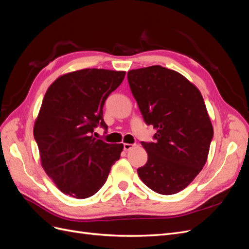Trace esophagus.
I'll return each mask as SVG.
<instances>
[{"label": "esophagus", "instance_id": "1", "mask_svg": "<svg viewBox=\"0 0 249 249\" xmlns=\"http://www.w3.org/2000/svg\"><path fill=\"white\" fill-rule=\"evenodd\" d=\"M135 146H136V144H132V143H124V150H130V149H132Z\"/></svg>", "mask_w": 249, "mask_h": 249}]
</instances>
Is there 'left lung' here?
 Wrapping results in <instances>:
<instances>
[{"label": "left lung", "instance_id": "1", "mask_svg": "<svg viewBox=\"0 0 249 249\" xmlns=\"http://www.w3.org/2000/svg\"><path fill=\"white\" fill-rule=\"evenodd\" d=\"M132 93L156 142H142L147 162L137 169L149 189L163 194L184 190L208 159L213 125L198 88L161 65L127 71Z\"/></svg>", "mask_w": 249, "mask_h": 249}]
</instances>
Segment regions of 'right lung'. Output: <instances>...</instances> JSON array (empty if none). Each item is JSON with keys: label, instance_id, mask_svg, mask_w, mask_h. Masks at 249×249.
I'll list each match as a JSON object with an SVG mask.
<instances>
[{"label": "right lung", "instance_id": "obj_1", "mask_svg": "<svg viewBox=\"0 0 249 249\" xmlns=\"http://www.w3.org/2000/svg\"><path fill=\"white\" fill-rule=\"evenodd\" d=\"M125 71L85 69L67 72L48 88L33 134L41 166L58 189L74 198L92 196L106 183L124 145L92 136L107 124L103 107L122 84Z\"/></svg>", "mask_w": 249, "mask_h": 249}]
</instances>
